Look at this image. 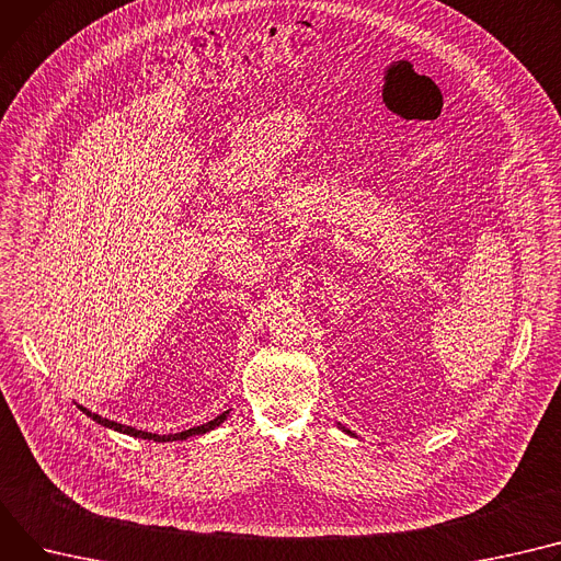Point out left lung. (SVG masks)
Listing matches in <instances>:
<instances>
[{
  "label": "left lung",
  "mask_w": 561,
  "mask_h": 561,
  "mask_svg": "<svg viewBox=\"0 0 561 561\" xmlns=\"http://www.w3.org/2000/svg\"><path fill=\"white\" fill-rule=\"evenodd\" d=\"M339 428H341V431H345V433H347V435H352V437H356V433H352V431H350V428H345V426H343V424H339Z\"/></svg>",
  "instance_id": "1"
}]
</instances>
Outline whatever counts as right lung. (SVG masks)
Wrapping results in <instances>:
<instances>
[{"label": "right lung", "instance_id": "1", "mask_svg": "<svg viewBox=\"0 0 561 561\" xmlns=\"http://www.w3.org/2000/svg\"><path fill=\"white\" fill-rule=\"evenodd\" d=\"M77 405L83 410V413H85L92 422H96V424H101V426H105V428H112V431L130 435V437H139V439H153V442H175V439H186V437H194V435H205V433L214 431L216 426H220L222 422L228 420V415H230V410H226V413H220L216 420H211V422H207V424H201V426H194V428H186V431H182V433L158 435V433H146V431H137V428L126 426V424H117V422H112V420H105V417L92 413L90 408H85V405H81V403H77Z\"/></svg>", "mask_w": 561, "mask_h": 561}]
</instances>
